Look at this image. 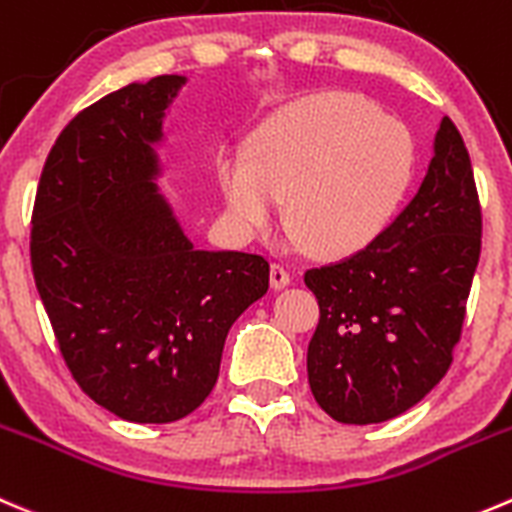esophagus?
Returning <instances> with one entry per match:
<instances>
[{
	"mask_svg": "<svg viewBox=\"0 0 512 512\" xmlns=\"http://www.w3.org/2000/svg\"><path fill=\"white\" fill-rule=\"evenodd\" d=\"M270 282L275 290H282V287L290 285V272H287L282 265H272L270 267Z\"/></svg>",
	"mask_w": 512,
	"mask_h": 512,
	"instance_id": "1",
	"label": "esophagus"
}]
</instances>
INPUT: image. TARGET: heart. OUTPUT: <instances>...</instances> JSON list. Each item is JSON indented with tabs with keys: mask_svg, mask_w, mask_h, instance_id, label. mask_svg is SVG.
<instances>
[{
	"mask_svg": "<svg viewBox=\"0 0 512 512\" xmlns=\"http://www.w3.org/2000/svg\"><path fill=\"white\" fill-rule=\"evenodd\" d=\"M415 177V142L403 122L345 92L302 99L267 119L247 155L220 167L232 222L275 225L280 200L292 235L322 257L365 250L388 230Z\"/></svg>",
	"mask_w": 512,
	"mask_h": 512,
	"instance_id": "1",
	"label": "heart"
}]
</instances>
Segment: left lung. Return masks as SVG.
I'll list each match as a JSON object with an SVG mask.
<instances>
[{
	"label": "left lung",
	"instance_id": "left-lung-1",
	"mask_svg": "<svg viewBox=\"0 0 512 512\" xmlns=\"http://www.w3.org/2000/svg\"><path fill=\"white\" fill-rule=\"evenodd\" d=\"M480 232L470 155L443 117L428 175L388 230L365 250L305 272L320 302L307 380L332 420L385 423L443 380L463 330Z\"/></svg>",
	"mask_w": 512,
	"mask_h": 512
}]
</instances>
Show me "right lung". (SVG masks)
Returning <instances> with one entry per match:
<instances>
[{
  "label": "right lung",
  "instance_id": "add662e5",
  "mask_svg": "<svg viewBox=\"0 0 512 512\" xmlns=\"http://www.w3.org/2000/svg\"><path fill=\"white\" fill-rule=\"evenodd\" d=\"M182 74L132 82L54 142L32 215V270L64 362L97 405L175 423L205 403L232 322L270 285L265 257L195 250L160 192Z\"/></svg>",
  "mask_w": 512,
  "mask_h": 512
}]
</instances>
